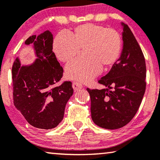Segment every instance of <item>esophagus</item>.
<instances>
[{
    "mask_svg": "<svg viewBox=\"0 0 160 160\" xmlns=\"http://www.w3.org/2000/svg\"><path fill=\"white\" fill-rule=\"evenodd\" d=\"M72 86H73V88L75 92L80 90V89H82V87H83L82 84H79L78 82H73V85H72Z\"/></svg>",
    "mask_w": 160,
    "mask_h": 160,
    "instance_id": "esophagus-1",
    "label": "esophagus"
}]
</instances>
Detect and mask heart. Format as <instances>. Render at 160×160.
<instances>
[{
	"mask_svg": "<svg viewBox=\"0 0 160 160\" xmlns=\"http://www.w3.org/2000/svg\"><path fill=\"white\" fill-rule=\"evenodd\" d=\"M84 50L83 60H75L65 67L67 77L87 83L97 76L102 67L114 66L121 56L122 39L117 30L105 26L87 23L68 34L60 32L54 39L53 50L59 60L68 62Z\"/></svg>",
	"mask_w": 160,
	"mask_h": 160,
	"instance_id": "1",
	"label": "heart"
}]
</instances>
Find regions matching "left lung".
<instances>
[{
    "label": "left lung",
    "instance_id": "1",
    "mask_svg": "<svg viewBox=\"0 0 160 160\" xmlns=\"http://www.w3.org/2000/svg\"><path fill=\"white\" fill-rule=\"evenodd\" d=\"M121 56L114 66L98 81L102 89H87L91 99L94 123L108 130L121 128L138 110L146 90L145 58L130 28L122 22Z\"/></svg>",
    "mask_w": 160,
    "mask_h": 160
}]
</instances>
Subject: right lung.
Returning a JSON list of instances; mask_svg holds the SVG:
<instances>
[{"instance_id":"add662e5","label":"right lung","mask_w":160,"mask_h":160,"mask_svg":"<svg viewBox=\"0 0 160 160\" xmlns=\"http://www.w3.org/2000/svg\"><path fill=\"white\" fill-rule=\"evenodd\" d=\"M25 43H32L37 58L28 65H21L19 58L15 60L12 71L14 104L30 125L54 128L62 120L73 93L72 83L54 86L62 77L63 69L52 52L53 35L49 30L30 36Z\"/></svg>"}]
</instances>
